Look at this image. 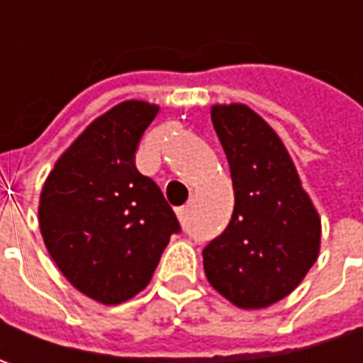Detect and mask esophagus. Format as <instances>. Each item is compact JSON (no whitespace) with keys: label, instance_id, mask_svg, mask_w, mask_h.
Masks as SVG:
<instances>
[{"label":"esophagus","instance_id":"34e87169","mask_svg":"<svg viewBox=\"0 0 363 363\" xmlns=\"http://www.w3.org/2000/svg\"><path fill=\"white\" fill-rule=\"evenodd\" d=\"M175 212H177V218H179V224H182V226H188V222H189V208H188V206H184V208H177Z\"/></svg>","mask_w":363,"mask_h":363}]
</instances>
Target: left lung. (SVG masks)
I'll return each instance as SVG.
<instances>
[{
	"label": "left lung",
	"instance_id": "1",
	"mask_svg": "<svg viewBox=\"0 0 363 363\" xmlns=\"http://www.w3.org/2000/svg\"><path fill=\"white\" fill-rule=\"evenodd\" d=\"M230 165V224L203 248L210 285L240 309L285 299L319 257L321 218L285 143L250 106H212Z\"/></svg>",
	"mask_w": 363,
	"mask_h": 363
}]
</instances>
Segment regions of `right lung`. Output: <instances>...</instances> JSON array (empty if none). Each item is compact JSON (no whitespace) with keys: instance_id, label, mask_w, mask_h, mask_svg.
Instances as JSON below:
<instances>
[{"instance_id":"add662e5","label":"right lung","mask_w":363,"mask_h":363,"mask_svg":"<svg viewBox=\"0 0 363 363\" xmlns=\"http://www.w3.org/2000/svg\"><path fill=\"white\" fill-rule=\"evenodd\" d=\"M160 106L125 101L96 117L54 163L40 194L44 244L68 283L103 305L141 293L179 222L135 151Z\"/></svg>"}]
</instances>
